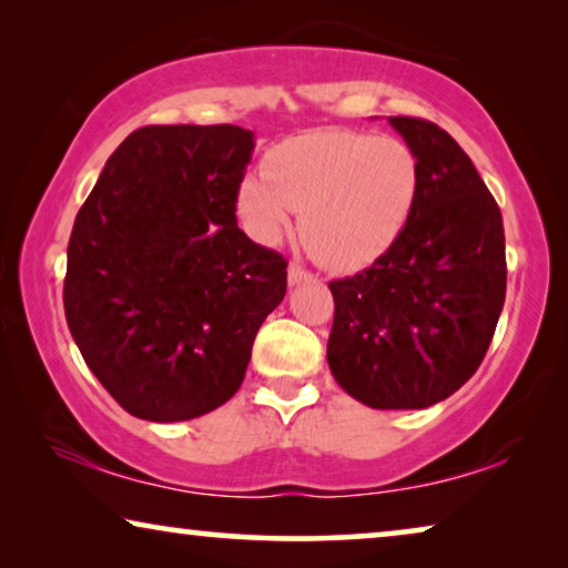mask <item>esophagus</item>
Returning a JSON list of instances; mask_svg holds the SVG:
<instances>
[{
	"mask_svg": "<svg viewBox=\"0 0 568 568\" xmlns=\"http://www.w3.org/2000/svg\"><path fill=\"white\" fill-rule=\"evenodd\" d=\"M311 281H313V275L306 267H301L298 262H293V265L287 267V283L291 285H301V283H311Z\"/></svg>",
	"mask_w": 568,
	"mask_h": 568,
	"instance_id": "obj_1",
	"label": "esophagus"
}]
</instances>
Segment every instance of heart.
I'll list each match as a JSON object with an SVG mask.
<instances>
[{
  "mask_svg": "<svg viewBox=\"0 0 568 568\" xmlns=\"http://www.w3.org/2000/svg\"><path fill=\"white\" fill-rule=\"evenodd\" d=\"M418 191V160L397 138L318 130L283 142L240 189V211L275 244L301 211V236L334 270L369 265L397 240Z\"/></svg>",
  "mask_w": 568,
  "mask_h": 568,
  "instance_id": "heart-1",
  "label": "heart"
}]
</instances>
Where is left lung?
I'll list each match as a JSON object with an SVG mask.
<instances>
[{
	"label": "left lung",
	"mask_w": 568,
	"mask_h": 568,
	"mask_svg": "<svg viewBox=\"0 0 568 568\" xmlns=\"http://www.w3.org/2000/svg\"><path fill=\"white\" fill-rule=\"evenodd\" d=\"M418 160L403 232L367 270L332 281L326 359L354 400L428 408L477 372L505 303L503 214L477 168L442 126L390 116Z\"/></svg>",
	"instance_id": "8db88e82"
}]
</instances>
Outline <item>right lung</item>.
<instances>
[{
    "label": "right lung",
    "instance_id": "obj_1",
    "mask_svg": "<svg viewBox=\"0 0 568 568\" xmlns=\"http://www.w3.org/2000/svg\"><path fill=\"white\" fill-rule=\"evenodd\" d=\"M255 134L150 124L106 160L68 242L63 308L83 362L134 418L191 420L240 390L287 262L236 226Z\"/></svg>",
    "mask_w": 568,
    "mask_h": 568
}]
</instances>
